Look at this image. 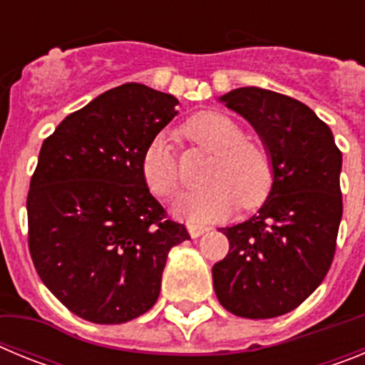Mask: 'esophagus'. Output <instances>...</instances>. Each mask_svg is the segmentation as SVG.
<instances>
[{"instance_id":"obj_1","label":"esophagus","mask_w":365,"mask_h":365,"mask_svg":"<svg viewBox=\"0 0 365 365\" xmlns=\"http://www.w3.org/2000/svg\"><path fill=\"white\" fill-rule=\"evenodd\" d=\"M206 230H208V228L201 227V225H188V232H190V235H192L193 240H195V237H201V235L205 234Z\"/></svg>"}]
</instances>
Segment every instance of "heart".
Wrapping results in <instances>:
<instances>
[{
  "label": "heart",
  "instance_id": "b5f03b06",
  "mask_svg": "<svg viewBox=\"0 0 365 365\" xmlns=\"http://www.w3.org/2000/svg\"><path fill=\"white\" fill-rule=\"evenodd\" d=\"M185 133L199 146L215 153L206 182L210 186L179 193L172 202L177 217L197 225L228 217L241 206L252 208L267 197L272 186V164L257 144L247 140L243 128L222 113L206 111L186 124ZM140 170L148 188L168 197L179 186V164L172 140L159 133L143 153Z\"/></svg>",
  "mask_w": 365,
  "mask_h": 365
}]
</instances>
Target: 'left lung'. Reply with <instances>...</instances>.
<instances>
[{"mask_svg":"<svg viewBox=\"0 0 365 365\" xmlns=\"http://www.w3.org/2000/svg\"><path fill=\"white\" fill-rule=\"evenodd\" d=\"M219 102L252 125L272 164V186L257 214L221 228L227 257L212 269L219 303L265 320L287 314L320 287L341 221V153L333 131L291 96L240 87Z\"/></svg>","mask_w":365,"mask_h":365,"instance_id":"obj_1","label":"left lung"}]
</instances>
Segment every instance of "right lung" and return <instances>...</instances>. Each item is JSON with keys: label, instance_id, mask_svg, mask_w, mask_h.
Wrapping results in <instances>:
<instances>
[{"label": "right lung", "instance_id": "add662e5", "mask_svg": "<svg viewBox=\"0 0 365 365\" xmlns=\"http://www.w3.org/2000/svg\"><path fill=\"white\" fill-rule=\"evenodd\" d=\"M179 100L143 83L102 93L41 144L27 197L29 250L60 302L93 324H124L155 305L168 252L190 240L140 170Z\"/></svg>", "mask_w": 365, "mask_h": 365}]
</instances>
